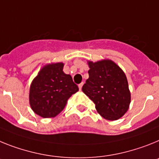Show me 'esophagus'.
<instances>
[{"label":"esophagus","instance_id":"obj_1","mask_svg":"<svg viewBox=\"0 0 159 159\" xmlns=\"http://www.w3.org/2000/svg\"><path fill=\"white\" fill-rule=\"evenodd\" d=\"M83 84H84V82H81V84H79V85H78V87H79L80 90H81V87H82V85H83Z\"/></svg>","mask_w":159,"mask_h":159}]
</instances>
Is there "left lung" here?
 <instances>
[{
    "label": "left lung",
    "instance_id": "8db88e82",
    "mask_svg": "<svg viewBox=\"0 0 159 159\" xmlns=\"http://www.w3.org/2000/svg\"><path fill=\"white\" fill-rule=\"evenodd\" d=\"M89 78L81 89L107 120H118L129 109L130 93L124 72L110 60L89 61Z\"/></svg>",
    "mask_w": 159,
    "mask_h": 159
}]
</instances>
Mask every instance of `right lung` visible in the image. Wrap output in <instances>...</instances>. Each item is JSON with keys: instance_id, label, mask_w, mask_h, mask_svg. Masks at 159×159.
<instances>
[{"instance_id": "add662e5", "label": "right lung", "mask_w": 159, "mask_h": 159, "mask_svg": "<svg viewBox=\"0 0 159 159\" xmlns=\"http://www.w3.org/2000/svg\"><path fill=\"white\" fill-rule=\"evenodd\" d=\"M63 63L47 65L32 82L30 106L42 118L57 115L64 109L69 98L78 91L71 76L63 72Z\"/></svg>"}]
</instances>
